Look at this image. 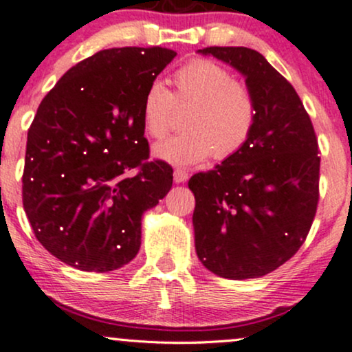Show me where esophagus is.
I'll return each mask as SVG.
<instances>
[{
	"label": "esophagus",
	"mask_w": 352,
	"mask_h": 352,
	"mask_svg": "<svg viewBox=\"0 0 352 352\" xmlns=\"http://www.w3.org/2000/svg\"><path fill=\"white\" fill-rule=\"evenodd\" d=\"M187 179H188L187 172L182 170V168H175V172H173V180H175L177 184H184V182Z\"/></svg>",
	"instance_id": "34e87169"
}]
</instances>
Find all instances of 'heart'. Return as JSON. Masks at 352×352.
<instances>
[{
	"label": "heart",
	"mask_w": 352,
	"mask_h": 352,
	"mask_svg": "<svg viewBox=\"0 0 352 352\" xmlns=\"http://www.w3.org/2000/svg\"><path fill=\"white\" fill-rule=\"evenodd\" d=\"M172 84L173 92L162 82H152L142 102L144 129L152 139L167 135L177 109H190L184 120L187 132L155 145L159 159L175 165L199 164L210 155L225 160L248 144L258 120L256 96L248 84L205 58L177 69Z\"/></svg>",
	"instance_id": "obj_1"
}]
</instances>
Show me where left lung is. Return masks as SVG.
Segmentation results:
<instances>
[{
    "label": "left lung",
    "mask_w": 352,
    "mask_h": 352,
    "mask_svg": "<svg viewBox=\"0 0 352 352\" xmlns=\"http://www.w3.org/2000/svg\"><path fill=\"white\" fill-rule=\"evenodd\" d=\"M199 52L245 76L258 120L240 152L188 180L195 250L218 276L260 278L294 256L308 236L319 200L318 139L300 96L260 52L233 46Z\"/></svg>",
    "instance_id": "1"
}]
</instances>
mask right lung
Returning a JSON list of instances; mask_svg holds the SVG:
<instances>
[{
  "instance_id": "1",
  "label": "right lung",
  "mask_w": 352,
  "mask_h": 352,
  "mask_svg": "<svg viewBox=\"0 0 352 352\" xmlns=\"http://www.w3.org/2000/svg\"><path fill=\"white\" fill-rule=\"evenodd\" d=\"M175 56L159 46L99 51L39 104L28 131L23 207L39 243L63 263L104 273L139 253L144 212L173 180L170 165L148 160L142 102Z\"/></svg>"
}]
</instances>
